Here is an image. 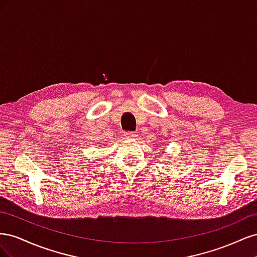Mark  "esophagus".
<instances>
[{"label": "esophagus", "instance_id": "obj_1", "mask_svg": "<svg viewBox=\"0 0 257 257\" xmlns=\"http://www.w3.org/2000/svg\"><path fill=\"white\" fill-rule=\"evenodd\" d=\"M135 136H136V133H135V132H125V133H124V137L127 138V139H130V138H134Z\"/></svg>", "mask_w": 257, "mask_h": 257}]
</instances>
